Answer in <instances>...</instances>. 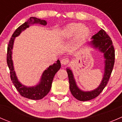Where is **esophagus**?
I'll use <instances>...</instances> for the list:
<instances>
[{
  "mask_svg": "<svg viewBox=\"0 0 122 122\" xmlns=\"http://www.w3.org/2000/svg\"><path fill=\"white\" fill-rule=\"evenodd\" d=\"M68 62L69 60L68 58H62V60H61V63L62 65H67V64H68Z\"/></svg>",
  "mask_w": 122,
  "mask_h": 122,
  "instance_id": "34e87169",
  "label": "esophagus"
}]
</instances>
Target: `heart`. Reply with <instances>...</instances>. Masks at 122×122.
<instances>
[{
	"mask_svg": "<svg viewBox=\"0 0 122 122\" xmlns=\"http://www.w3.org/2000/svg\"><path fill=\"white\" fill-rule=\"evenodd\" d=\"M90 29L81 23H71L66 26L62 31V34L66 38H71L76 34V39L83 41L89 35Z\"/></svg>",
	"mask_w": 122,
	"mask_h": 122,
	"instance_id": "1",
	"label": "heart"
}]
</instances>
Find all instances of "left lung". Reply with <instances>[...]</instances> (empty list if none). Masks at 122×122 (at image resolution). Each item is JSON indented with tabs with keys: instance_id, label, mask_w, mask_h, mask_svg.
Here are the masks:
<instances>
[{
	"instance_id": "1",
	"label": "left lung",
	"mask_w": 122,
	"mask_h": 122,
	"mask_svg": "<svg viewBox=\"0 0 122 122\" xmlns=\"http://www.w3.org/2000/svg\"><path fill=\"white\" fill-rule=\"evenodd\" d=\"M93 40L89 43L95 49H98L101 52H103L104 58V73L100 84L97 88L90 92H84L80 89L76 84L72 71L70 68H67L68 74L70 89L72 95L76 99L80 101H88L92 100L100 94L106 86L112 72L114 64V48L112 41L107 33L101 29L96 34L92 36Z\"/></svg>"
}]
</instances>
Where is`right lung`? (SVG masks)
<instances>
[{
	"mask_svg": "<svg viewBox=\"0 0 122 122\" xmlns=\"http://www.w3.org/2000/svg\"><path fill=\"white\" fill-rule=\"evenodd\" d=\"M34 24L46 25L47 23L45 20H41L35 17H30L26 22L18 27L12 35V38L9 42L7 51V63L10 70L11 80L19 94L27 99L40 100L44 98L50 92L55 74L61 68L60 60H58L55 63L53 64L52 66H49L48 68L44 71L42 74L40 81L37 85L33 87H26L22 84L18 80L16 76L15 71H14L13 61L12 59V49L15 38L19 36L23 30L29 28V26Z\"/></svg>",
	"mask_w": 122,
	"mask_h": 122,
	"instance_id": "add662e5",
	"label": "right lung"
}]
</instances>
